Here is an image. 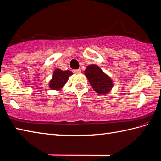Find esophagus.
Listing matches in <instances>:
<instances>
[{
  "label": "esophagus",
  "instance_id": "34e87169",
  "mask_svg": "<svg viewBox=\"0 0 161 161\" xmlns=\"http://www.w3.org/2000/svg\"><path fill=\"white\" fill-rule=\"evenodd\" d=\"M73 72H74L75 74H80V73H81V70L80 69H74L73 70Z\"/></svg>",
  "mask_w": 161,
  "mask_h": 161
}]
</instances>
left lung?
<instances>
[{"label": "left lung", "mask_w": 161, "mask_h": 161, "mask_svg": "<svg viewBox=\"0 0 161 161\" xmlns=\"http://www.w3.org/2000/svg\"><path fill=\"white\" fill-rule=\"evenodd\" d=\"M86 77L97 93L101 95L107 94L113 86V81L97 65H89L84 71Z\"/></svg>", "instance_id": "left-lung-1"}]
</instances>
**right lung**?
<instances>
[{
  "label": "right lung",
  "instance_id": "add662e5",
  "mask_svg": "<svg viewBox=\"0 0 161 161\" xmlns=\"http://www.w3.org/2000/svg\"><path fill=\"white\" fill-rule=\"evenodd\" d=\"M72 75V72L71 71H62L59 69H56L54 71L53 79L50 80L49 86L53 90H59L67 83L69 77Z\"/></svg>",
  "mask_w": 161,
  "mask_h": 161
}]
</instances>
